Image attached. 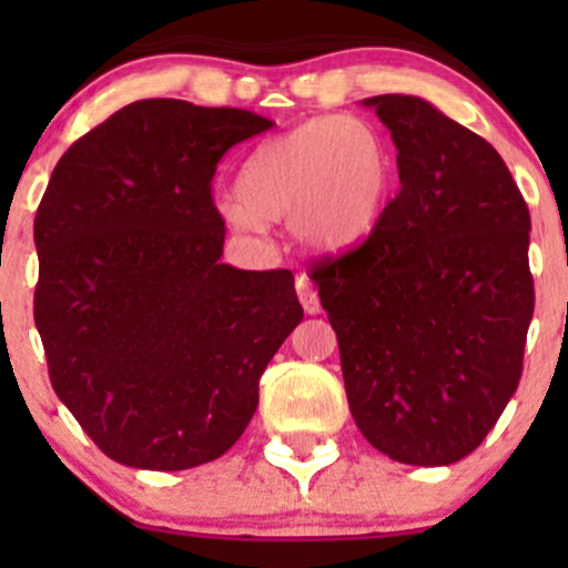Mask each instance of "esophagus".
Returning <instances> with one entry per match:
<instances>
[{
	"instance_id": "esophagus-1",
	"label": "esophagus",
	"mask_w": 568,
	"mask_h": 568,
	"mask_svg": "<svg viewBox=\"0 0 568 568\" xmlns=\"http://www.w3.org/2000/svg\"><path fill=\"white\" fill-rule=\"evenodd\" d=\"M296 291H298V298H302V306L306 315H321V296H317L315 285H312V280L304 275L296 277Z\"/></svg>"
}]
</instances>
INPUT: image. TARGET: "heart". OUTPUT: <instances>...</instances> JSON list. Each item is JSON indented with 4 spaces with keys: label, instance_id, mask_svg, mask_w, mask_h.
Wrapping results in <instances>:
<instances>
[{
    "label": "heart",
    "instance_id": "b5f03b06",
    "mask_svg": "<svg viewBox=\"0 0 568 568\" xmlns=\"http://www.w3.org/2000/svg\"><path fill=\"white\" fill-rule=\"evenodd\" d=\"M393 186V152L357 116H315L266 141L247 160L243 197L230 219L258 230L262 216L283 219L321 247L357 243L374 230Z\"/></svg>",
    "mask_w": 568,
    "mask_h": 568
}]
</instances>
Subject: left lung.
I'll list each match as a JSON object with an SVG mask.
<instances>
[{
    "label": "left lung",
    "mask_w": 568,
    "mask_h": 568,
    "mask_svg": "<svg viewBox=\"0 0 568 568\" xmlns=\"http://www.w3.org/2000/svg\"><path fill=\"white\" fill-rule=\"evenodd\" d=\"M400 192L366 240L310 266L349 410L389 459H465L524 374L529 207L497 149L414 95H376Z\"/></svg>",
    "instance_id": "obj_1"
}]
</instances>
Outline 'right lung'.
I'll return each mask as SVG.
<instances>
[{
    "label": "right lung",
    "instance_id": "add662e5",
    "mask_svg": "<svg viewBox=\"0 0 568 568\" xmlns=\"http://www.w3.org/2000/svg\"><path fill=\"white\" fill-rule=\"evenodd\" d=\"M275 122L143 98L58 160L39 202L34 323L55 395L109 459H219L304 310L291 270L221 264L216 165Z\"/></svg>",
    "mask_w": 568,
    "mask_h": 568
}]
</instances>
